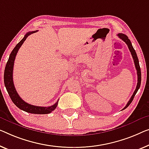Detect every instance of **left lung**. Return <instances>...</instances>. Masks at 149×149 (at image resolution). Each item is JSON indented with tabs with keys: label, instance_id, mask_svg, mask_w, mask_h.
I'll use <instances>...</instances> for the list:
<instances>
[{
	"label": "left lung",
	"instance_id": "left-lung-1",
	"mask_svg": "<svg viewBox=\"0 0 149 149\" xmlns=\"http://www.w3.org/2000/svg\"><path fill=\"white\" fill-rule=\"evenodd\" d=\"M118 37H119L120 39H121L123 40V41L125 42L126 43V45H128V47L129 49L130 53H131V55L132 56V58L134 59V65H135V68H136V72H137V76H138V82H137V85H136V89H135L134 93H133L132 96L130 97V100L128 102L127 104H126L125 107H124L123 110L126 109V108L128 107V106L130 105V103L132 102L133 99H134V97L135 96V95H136V92H138L139 89L140 88V86H141V68H140V65H139V59H138V57H137V55H136V53L135 52L134 49L133 48V47L132 45V43L131 42H130V39H128V37L126 36V35L123 34V33H118V34L117 35Z\"/></svg>",
	"mask_w": 149,
	"mask_h": 149
}]
</instances>
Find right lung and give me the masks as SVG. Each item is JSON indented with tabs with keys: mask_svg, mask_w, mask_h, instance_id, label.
<instances>
[{
	"mask_svg": "<svg viewBox=\"0 0 149 149\" xmlns=\"http://www.w3.org/2000/svg\"><path fill=\"white\" fill-rule=\"evenodd\" d=\"M37 31H34L28 32L23 37V39L19 42L15 47L13 49L12 52L10 53L9 58L6 63L5 70L4 73V86H5L6 90H7L8 94L9 95L11 100L16 105L19 109L25 111V112L31 113V114H49L56 108L57 104H58V100L56 103L51 106L48 107H43V106H33L25 102V101L21 99V97L19 96L17 92L16 89L15 88L14 84H13V66H14V62L16 57L17 53L19 51V48L23 45L24 41H25L26 37L29 36L30 35L33 34Z\"/></svg>",
	"mask_w": 149,
	"mask_h": 149,
	"instance_id": "obj_1",
	"label": "right lung"
}]
</instances>
